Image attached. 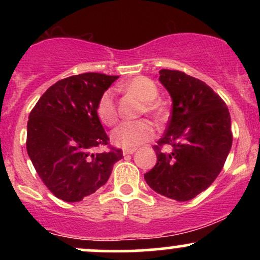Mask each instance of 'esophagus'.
Here are the masks:
<instances>
[{"label":"esophagus","instance_id":"esophagus-1","mask_svg":"<svg viewBox=\"0 0 260 260\" xmlns=\"http://www.w3.org/2000/svg\"><path fill=\"white\" fill-rule=\"evenodd\" d=\"M134 151H136V149H123V150H122V153H123V155H131V154H133Z\"/></svg>","mask_w":260,"mask_h":260}]
</instances>
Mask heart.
I'll return each instance as SVG.
<instances>
[{"mask_svg": "<svg viewBox=\"0 0 260 260\" xmlns=\"http://www.w3.org/2000/svg\"><path fill=\"white\" fill-rule=\"evenodd\" d=\"M124 89L138 98L142 103H144L142 109L143 112L148 113L156 120L162 117L165 113V107L161 105L159 101H156L159 96V89L153 80L147 77H136L124 84ZM96 112L100 120L107 126H112L113 123H116L117 110H116L115 96L111 90H106L101 95L98 101ZM154 134L155 131L150 122L142 120L136 122H123L113 129L111 138L117 147L123 149H136L139 145L153 139Z\"/></svg>", "mask_w": 260, "mask_h": 260, "instance_id": "obj_1", "label": "heart"}]
</instances>
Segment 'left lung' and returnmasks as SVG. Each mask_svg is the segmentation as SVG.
Returning a JSON list of instances; mask_svg holds the SVG:
<instances>
[{
    "instance_id": "left-lung-1",
    "label": "left lung",
    "mask_w": 260,
    "mask_h": 260,
    "mask_svg": "<svg viewBox=\"0 0 260 260\" xmlns=\"http://www.w3.org/2000/svg\"><path fill=\"white\" fill-rule=\"evenodd\" d=\"M159 80L172 99L171 117L154 145L157 161L144 175L161 196L187 202L215 181L231 150V117L210 86L180 71L161 70ZM173 147L170 153L162 145Z\"/></svg>"
}]
</instances>
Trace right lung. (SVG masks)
Returning <instances> with one entry per match:
<instances>
[{
    "instance_id": "right-lung-1",
    "label": "right lung",
    "mask_w": 260,
    "mask_h": 260,
    "mask_svg": "<svg viewBox=\"0 0 260 260\" xmlns=\"http://www.w3.org/2000/svg\"><path fill=\"white\" fill-rule=\"evenodd\" d=\"M118 76L83 73L58 80L29 115L26 151L39 177L57 198L80 202L106 183L121 149L91 154L109 144L98 101Z\"/></svg>"
}]
</instances>
